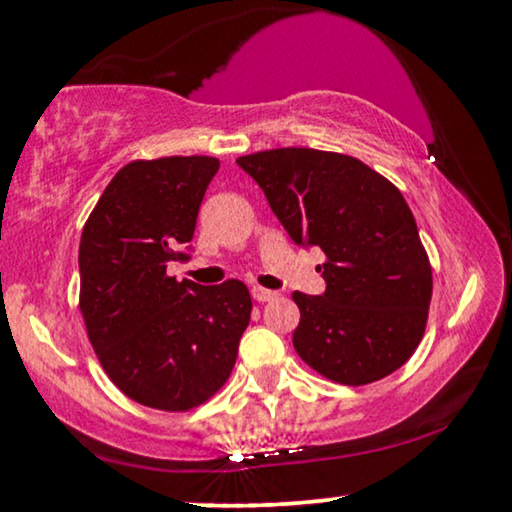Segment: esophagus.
<instances>
[{
  "instance_id": "34e87169",
  "label": "esophagus",
  "mask_w": 512,
  "mask_h": 512,
  "mask_svg": "<svg viewBox=\"0 0 512 512\" xmlns=\"http://www.w3.org/2000/svg\"><path fill=\"white\" fill-rule=\"evenodd\" d=\"M250 294H253V299L259 301V303L271 301V299H276V296H278V292H271V289H264V287H259V285L250 289Z\"/></svg>"
}]
</instances>
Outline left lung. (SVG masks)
I'll return each instance as SVG.
<instances>
[{"instance_id": "1", "label": "left lung", "mask_w": 512, "mask_h": 512, "mask_svg": "<svg viewBox=\"0 0 512 512\" xmlns=\"http://www.w3.org/2000/svg\"><path fill=\"white\" fill-rule=\"evenodd\" d=\"M296 243L324 250V296L294 292L296 354L319 375L365 386L421 345L432 264L398 188L354 156L305 147L236 158Z\"/></svg>"}]
</instances>
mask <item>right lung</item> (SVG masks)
I'll list each match as a JSON object with an SVG mask.
<instances>
[{"label": "right lung", "mask_w": 512, "mask_h": 512, "mask_svg": "<svg viewBox=\"0 0 512 512\" xmlns=\"http://www.w3.org/2000/svg\"><path fill=\"white\" fill-rule=\"evenodd\" d=\"M220 160H133L114 174L80 239V312L105 375L128 398L190 411L230 379L250 322L241 280L202 287L167 276L186 255Z\"/></svg>", "instance_id": "1"}]
</instances>
